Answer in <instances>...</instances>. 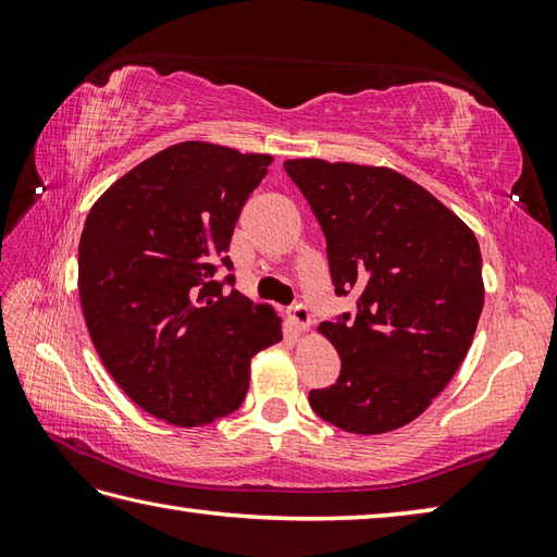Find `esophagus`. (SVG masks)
I'll return each mask as SVG.
<instances>
[{"label":"esophagus","instance_id":"esophagus-1","mask_svg":"<svg viewBox=\"0 0 557 557\" xmlns=\"http://www.w3.org/2000/svg\"><path fill=\"white\" fill-rule=\"evenodd\" d=\"M289 321L292 325L299 330V333H306V330H311V313L306 309L304 304H294L289 309Z\"/></svg>","mask_w":557,"mask_h":557}]
</instances>
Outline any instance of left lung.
I'll list each match as a JSON object with an SVG mask.
<instances>
[{
  "label": "left lung",
  "mask_w": 557,
  "mask_h": 557,
  "mask_svg": "<svg viewBox=\"0 0 557 557\" xmlns=\"http://www.w3.org/2000/svg\"><path fill=\"white\" fill-rule=\"evenodd\" d=\"M327 242L339 297L357 313L321 323L342 359L335 385L311 389L323 421L359 435L401 429L453 381L483 309L474 232L389 168L287 160Z\"/></svg>",
  "instance_id": "obj_1"
}]
</instances>
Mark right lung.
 <instances>
[{
    "label": "right lung",
    "mask_w": 557,
    "mask_h": 557,
    "mask_svg": "<svg viewBox=\"0 0 557 557\" xmlns=\"http://www.w3.org/2000/svg\"><path fill=\"white\" fill-rule=\"evenodd\" d=\"M270 156L184 140L116 180L78 244V294L104 369L172 425L242 407L251 357L282 339V318L215 280L234 224Z\"/></svg>",
    "instance_id": "add662e5"
}]
</instances>
